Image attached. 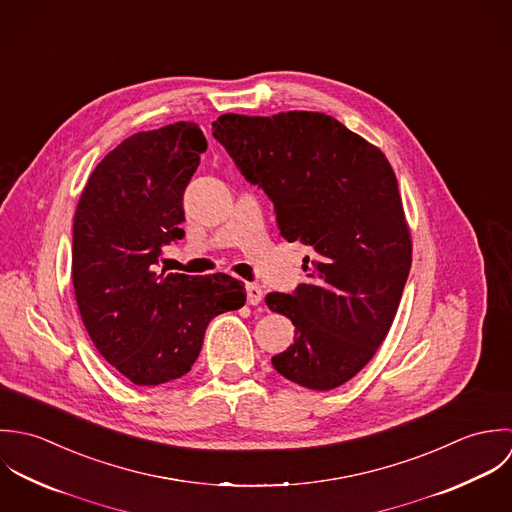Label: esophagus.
I'll return each instance as SVG.
<instances>
[{"label": "esophagus", "instance_id": "34e87169", "mask_svg": "<svg viewBox=\"0 0 512 512\" xmlns=\"http://www.w3.org/2000/svg\"><path fill=\"white\" fill-rule=\"evenodd\" d=\"M261 301H263V289L255 283H247V303L257 307L261 305Z\"/></svg>", "mask_w": 512, "mask_h": 512}]
</instances>
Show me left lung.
<instances>
[{
    "instance_id": "1",
    "label": "left lung",
    "mask_w": 512,
    "mask_h": 512,
    "mask_svg": "<svg viewBox=\"0 0 512 512\" xmlns=\"http://www.w3.org/2000/svg\"><path fill=\"white\" fill-rule=\"evenodd\" d=\"M211 126L245 180L271 198L281 235L312 251L307 283L265 297L295 324V344L271 362L299 386L338 388L384 342L408 281L396 174L380 148L324 112H231Z\"/></svg>"
}]
</instances>
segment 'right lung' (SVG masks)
Instances as JSON below:
<instances>
[{"label":"right lung","instance_id":"1","mask_svg":"<svg viewBox=\"0 0 512 512\" xmlns=\"http://www.w3.org/2000/svg\"><path fill=\"white\" fill-rule=\"evenodd\" d=\"M205 148L196 122L132 134L93 170L75 211L81 318L104 360L136 386L188 374L209 320L247 301L225 273H156L162 245L184 237V190Z\"/></svg>","mask_w":512,"mask_h":512}]
</instances>
